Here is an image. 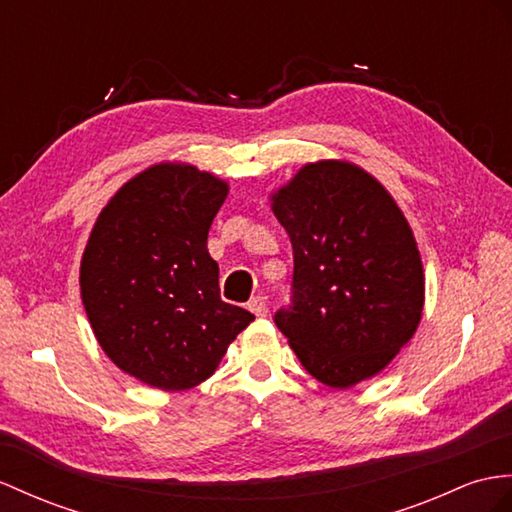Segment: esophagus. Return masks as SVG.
Masks as SVG:
<instances>
[{
  "instance_id": "34e87169",
  "label": "esophagus",
  "mask_w": 512,
  "mask_h": 512,
  "mask_svg": "<svg viewBox=\"0 0 512 512\" xmlns=\"http://www.w3.org/2000/svg\"><path fill=\"white\" fill-rule=\"evenodd\" d=\"M247 310H249V313H254L256 317H265V315H267V302H265V297L256 295V297L249 299V302H247Z\"/></svg>"
}]
</instances>
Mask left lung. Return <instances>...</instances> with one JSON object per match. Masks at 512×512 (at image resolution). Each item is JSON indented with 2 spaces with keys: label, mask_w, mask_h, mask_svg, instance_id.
<instances>
[{
  "label": "left lung",
  "mask_w": 512,
  "mask_h": 512,
  "mask_svg": "<svg viewBox=\"0 0 512 512\" xmlns=\"http://www.w3.org/2000/svg\"><path fill=\"white\" fill-rule=\"evenodd\" d=\"M293 245V306L276 313L299 363L332 389L369 380L413 339L426 302L413 228L347 160L308 162L269 195Z\"/></svg>",
  "instance_id": "1"
}]
</instances>
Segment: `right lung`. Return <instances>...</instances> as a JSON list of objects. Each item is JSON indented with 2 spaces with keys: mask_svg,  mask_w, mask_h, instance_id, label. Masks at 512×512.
<instances>
[{
  "mask_svg": "<svg viewBox=\"0 0 512 512\" xmlns=\"http://www.w3.org/2000/svg\"><path fill=\"white\" fill-rule=\"evenodd\" d=\"M230 186L189 162H158L108 199L86 241L80 295L104 354L162 391L219 367L254 315L219 295L208 230Z\"/></svg>",
  "mask_w": 512,
  "mask_h": 512,
  "instance_id": "right-lung-1",
  "label": "right lung"
}]
</instances>
